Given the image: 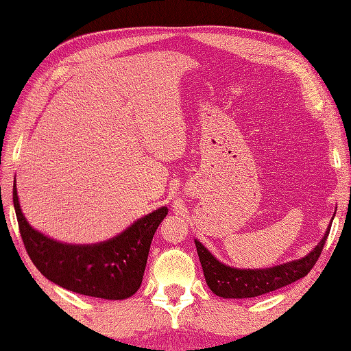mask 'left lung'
Returning <instances> with one entry per match:
<instances>
[{
  "label": "left lung",
  "mask_w": 351,
  "mask_h": 351,
  "mask_svg": "<svg viewBox=\"0 0 351 351\" xmlns=\"http://www.w3.org/2000/svg\"><path fill=\"white\" fill-rule=\"evenodd\" d=\"M335 217V215H333ZM330 226L327 228L323 240L319 241L309 255L297 261H289L270 268H255V270H240L220 263L205 245L195 240L199 261L204 268L206 285L215 295L223 299H250L270 293V291L287 287L289 283L304 278L315 265L317 259L322 255L324 243L329 237Z\"/></svg>",
  "instance_id": "8db88e82"
}]
</instances>
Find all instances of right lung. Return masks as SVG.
<instances>
[{"instance_id": "add662e5", "label": "right lung", "mask_w": 351, "mask_h": 351, "mask_svg": "<svg viewBox=\"0 0 351 351\" xmlns=\"http://www.w3.org/2000/svg\"><path fill=\"white\" fill-rule=\"evenodd\" d=\"M13 205L22 241L37 270L58 287L107 300H123L137 293L154 234L167 215L166 206L158 208L108 241L80 245L52 240L29 226L19 205L16 180Z\"/></svg>"}]
</instances>
